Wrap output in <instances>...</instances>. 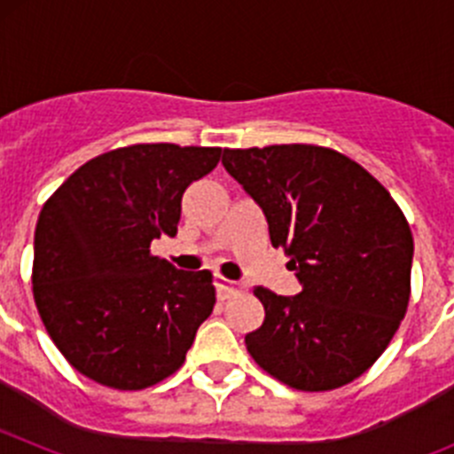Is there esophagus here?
I'll return each instance as SVG.
<instances>
[{
  "label": "esophagus",
  "instance_id": "esophagus-1",
  "mask_svg": "<svg viewBox=\"0 0 454 454\" xmlns=\"http://www.w3.org/2000/svg\"><path fill=\"white\" fill-rule=\"evenodd\" d=\"M215 286L220 291V298L223 300H230L239 293H243V286L239 282H230V279H224V277H215Z\"/></svg>",
  "mask_w": 454,
  "mask_h": 454
}]
</instances>
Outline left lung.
I'll return each mask as SVG.
<instances>
[{"label": "left lung", "instance_id": "1", "mask_svg": "<svg viewBox=\"0 0 454 454\" xmlns=\"http://www.w3.org/2000/svg\"><path fill=\"white\" fill-rule=\"evenodd\" d=\"M224 170L259 202L295 298L256 286L266 309L246 336L259 368L298 391H332L382 356L407 314L414 236L391 192L332 147L224 150Z\"/></svg>", "mask_w": 454, "mask_h": 454}]
</instances>
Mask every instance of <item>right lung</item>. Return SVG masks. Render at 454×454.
Returning <instances> with one entry per match:
<instances>
[{
  "mask_svg": "<svg viewBox=\"0 0 454 454\" xmlns=\"http://www.w3.org/2000/svg\"><path fill=\"white\" fill-rule=\"evenodd\" d=\"M220 147L138 143L104 152L56 188L34 236V300L74 371L118 391L182 368L215 304L214 275L177 270L150 243L177 234L184 191Z\"/></svg>",
  "mask_w": 454,
  "mask_h": 454,
  "instance_id": "right-lung-1",
  "label": "right lung"
}]
</instances>
